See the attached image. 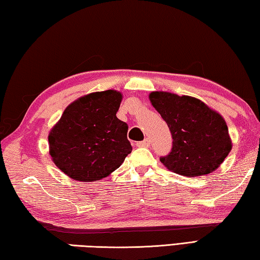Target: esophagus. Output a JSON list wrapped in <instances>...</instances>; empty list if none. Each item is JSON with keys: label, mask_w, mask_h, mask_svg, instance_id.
I'll return each instance as SVG.
<instances>
[{"label": "esophagus", "mask_w": 260, "mask_h": 260, "mask_svg": "<svg viewBox=\"0 0 260 260\" xmlns=\"http://www.w3.org/2000/svg\"><path fill=\"white\" fill-rule=\"evenodd\" d=\"M149 145H151V143H149L148 139H145V140H143V142H138L137 143V146L138 147H148Z\"/></svg>", "instance_id": "1"}]
</instances>
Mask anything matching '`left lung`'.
I'll return each instance as SVG.
<instances>
[{"mask_svg": "<svg viewBox=\"0 0 260 260\" xmlns=\"http://www.w3.org/2000/svg\"><path fill=\"white\" fill-rule=\"evenodd\" d=\"M148 98L174 139L169 155L160 158L163 166L185 177L206 176L217 170L233 146L225 118L190 95L152 91Z\"/></svg>", "mask_w": 260, "mask_h": 260, "instance_id": "left-lung-1", "label": "left lung"}]
</instances>
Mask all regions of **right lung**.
<instances>
[{
    "instance_id": "obj_1",
    "label": "right lung",
    "mask_w": 260,
    "mask_h": 260,
    "mask_svg": "<svg viewBox=\"0 0 260 260\" xmlns=\"http://www.w3.org/2000/svg\"><path fill=\"white\" fill-rule=\"evenodd\" d=\"M122 98L113 89L82 95L68 105L50 130L51 160L73 180L103 179L133 151L126 138L129 126L116 117Z\"/></svg>"
}]
</instances>
